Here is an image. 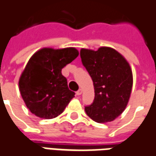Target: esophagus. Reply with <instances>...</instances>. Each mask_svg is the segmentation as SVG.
<instances>
[{"mask_svg":"<svg viewBox=\"0 0 156 156\" xmlns=\"http://www.w3.org/2000/svg\"><path fill=\"white\" fill-rule=\"evenodd\" d=\"M81 94H82V89H79L78 91L76 92V94H77V95H80Z\"/></svg>","mask_w":156,"mask_h":156,"instance_id":"esophagus-1","label":"esophagus"}]
</instances>
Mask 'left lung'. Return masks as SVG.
Masks as SVG:
<instances>
[{
  "mask_svg": "<svg viewBox=\"0 0 156 156\" xmlns=\"http://www.w3.org/2000/svg\"><path fill=\"white\" fill-rule=\"evenodd\" d=\"M80 57L94 88V99L85 106L86 114L96 122H112L122 113L129 100L131 67L122 55L110 47L96 51L81 49Z\"/></svg>",
  "mask_w": 156,
  "mask_h": 156,
  "instance_id": "obj_1",
  "label": "left lung"
}]
</instances>
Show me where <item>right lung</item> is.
Returning a JSON list of instances; mask_svg holds the SVG:
<instances>
[{"label":"right lung","mask_w":156,"mask_h":156,"mask_svg":"<svg viewBox=\"0 0 156 156\" xmlns=\"http://www.w3.org/2000/svg\"><path fill=\"white\" fill-rule=\"evenodd\" d=\"M78 55L75 48H43L32 55L19 78L26 106L35 116L51 119L62 114L75 93L67 87L62 69Z\"/></svg>","instance_id":"obj_1"}]
</instances>
